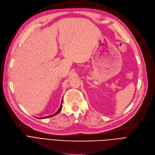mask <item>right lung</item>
Returning <instances> with one entry per match:
<instances>
[{
  "label": "right lung",
  "mask_w": 155,
  "mask_h": 155,
  "mask_svg": "<svg viewBox=\"0 0 155 155\" xmlns=\"http://www.w3.org/2000/svg\"><path fill=\"white\" fill-rule=\"evenodd\" d=\"M62 101H61V106H60L59 108H58V110H57V112H56L54 114L51 115H49V116H47V117H43V118H38V119H45V118H48V117H50L54 116V115H55L56 114H57L59 113V112H61V109H62Z\"/></svg>",
  "instance_id": "obj_1"
}]
</instances>
